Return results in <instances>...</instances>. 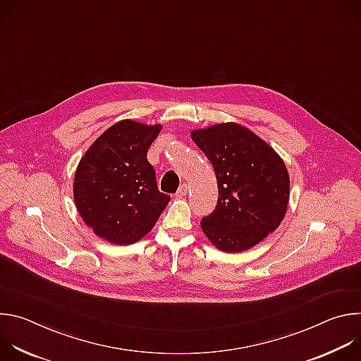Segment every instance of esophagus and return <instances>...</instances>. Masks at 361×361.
Returning a JSON list of instances; mask_svg holds the SVG:
<instances>
[{
    "mask_svg": "<svg viewBox=\"0 0 361 361\" xmlns=\"http://www.w3.org/2000/svg\"><path fill=\"white\" fill-rule=\"evenodd\" d=\"M187 192H188V185L184 183V184H181V185H180V188H178L177 194L183 197V195H187Z\"/></svg>",
    "mask_w": 361,
    "mask_h": 361,
    "instance_id": "esophagus-1",
    "label": "esophagus"
}]
</instances>
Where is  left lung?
Listing matches in <instances>:
<instances>
[{"mask_svg":"<svg viewBox=\"0 0 361 361\" xmlns=\"http://www.w3.org/2000/svg\"><path fill=\"white\" fill-rule=\"evenodd\" d=\"M214 169L219 200L201 228L221 251H244L273 233L284 219L290 178L277 152L235 123L191 133Z\"/></svg>","mask_w":361,"mask_h":361,"instance_id":"obj_1","label":"left lung"}]
</instances>
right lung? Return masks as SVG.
Returning <instances> with one entry per match:
<instances>
[{
	"mask_svg": "<svg viewBox=\"0 0 361 361\" xmlns=\"http://www.w3.org/2000/svg\"><path fill=\"white\" fill-rule=\"evenodd\" d=\"M161 126L124 120L94 141L74 178V200L92 231L114 244H133L157 223L170 195L159 191L147 151Z\"/></svg>",
	"mask_w": 361,
	"mask_h": 361,
	"instance_id": "add662e5",
	"label": "right lung"
}]
</instances>
